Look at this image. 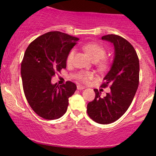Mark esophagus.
<instances>
[{
    "mask_svg": "<svg viewBox=\"0 0 156 156\" xmlns=\"http://www.w3.org/2000/svg\"><path fill=\"white\" fill-rule=\"evenodd\" d=\"M77 89H78V90H83V89H85V87H83V86H81V85H78L77 86Z\"/></svg>",
    "mask_w": 156,
    "mask_h": 156,
    "instance_id": "obj_1",
    "label": "esophagus"
}]
</instances>
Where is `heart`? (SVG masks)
Returning a JSON list of instances; mask_svg holds the SVG:
<instances>
[{
    "mask_svg": "<svg viewBox=\"0 0 156 156\" xmlns=\"http://www.w3.org/2000/svg\"><path fill=\"white\" fill-rule=\"evenodd\" d=\"M83 49L88 53L94 62H98L104 58L106 55V51L104 48L97 43H88L83 46ZM75 55V50H71L67 56V63L70 64L73 62ZM93 77V74L89 72H81L78 74V79L83 83H87Z\"/></svg>",
    "mask_w": 156,
    "mask_h": 156,
    "instance_id": "obj_1",
    "label": "heart"
}]
</instances>
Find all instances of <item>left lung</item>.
Listing matches in <instances>:
<instances>
[{
  "label": "left lung",
  "mask_w": 156,
  "mask_h": 156,
  "mask_svg": "<svg viewBox=\"0 0 156 156\" xmlns=\"http://www.w3.org/2000/svg\"><path fill=\"white\" fill-rule=\"evenodd\" d=\"M112 42L114 57L110 70L101 87L110 86L111 92L103 98L94 89L95 98L87 105V114L100 124H110L119 119L128 110L139 87V61L134 48L126 39L115 34L102 37Z\"/></svg>",
  "instance_id": "obj_1"
}]
</instances>
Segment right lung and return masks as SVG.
<instances>
[{
	"label": "right lung",
	"mask_w": 156,
	"mask_h": 156,
	"mask_svg": "<svg viewBox=\"0 0 156 156\" xmlns=\"http://www.w3.org/2000/svg\"><path fill=\"white\" fill-rule=\"evenodd\" d=\"M79 39L60 31L37 37L27 48L21 64L23 91L36 114L45 119L62 117L67 110L69 98L76 92L74 83L57 86L51 78L67 66V56Z\"/></svg>",
	"instance_id": "1"
}]
</instances>
